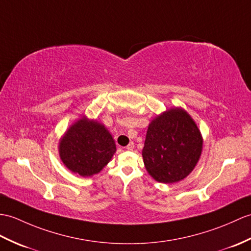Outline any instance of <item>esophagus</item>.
<instances>
[{"instance_id":"1","label":"esophagus","mask_w":251,"mask_h":251,"mask_svg":"<svg viewBox=\"0 0 251 251\" xmlns=\"http://www.w3.org/2000/svg\"><path fill=\"white\" fill-rule=\"evenodd\" d=\"M133 148H135V144H133V142H130V143L128 144L127 147H126V149H127L128 151H132V150H133Z\"/></svg>"}]
</instances>
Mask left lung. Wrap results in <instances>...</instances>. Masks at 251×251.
I'll use <instances>...</instances> for the list:
<instances>
[{
	"label": "left lung",
	"mask_w": 251,
	"mask_h": 251,
	"mask_svg": "<svg viewBox=\"0 0 251 251\" xmlns=\"http://www.w3.org/2000/svg\"><path fill=\"white\" fill-rule=\"evenodd\" d=\"M201 132L182 108H171L151 122L142 157L149 174L157 182L172 184L188 176L200 159Z\"/></svg>",
	"instance_id": "obj_1"
}]
</instances>
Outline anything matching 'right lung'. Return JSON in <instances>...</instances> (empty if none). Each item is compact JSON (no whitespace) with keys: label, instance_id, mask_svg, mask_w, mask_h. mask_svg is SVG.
I'll list each match as a JSON object with an SVG mask.
<instances>
[{"label":"right lung","instance_id":"right-lung-1","mask_svg":"<svg viewBox=\"0 0 251 251\" xmlns=\"http://www.w3.org/2000/svg\"><path fill=\"white\" fill-rule=\"evenodd\" d=\"M115 151L114 140L104 125L85 115L68 128L59 143L63 164L83 177L100 172Z\"/></svg>","mask_w":251,"mask_h":251}]
</instances>
